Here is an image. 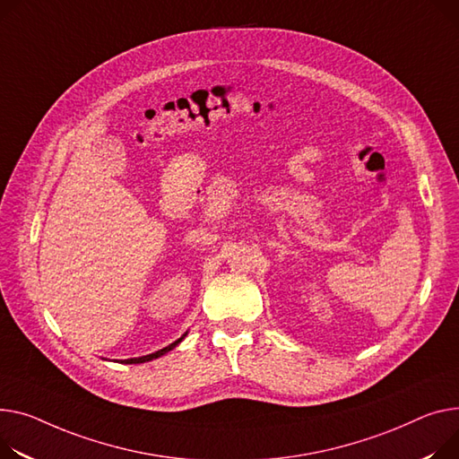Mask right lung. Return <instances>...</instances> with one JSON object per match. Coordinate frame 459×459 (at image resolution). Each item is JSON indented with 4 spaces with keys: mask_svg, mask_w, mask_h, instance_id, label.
<instances>
[{
    "mask_svg": "<svg viewBox=\"0 0 459 459\" xmlns=\"http://www.w3.org/2000/svg\"><path fill=\"white\" fill-rule=\"evenodd\" d=\"M186 335V333H185ZM185 335H182V338H185ZM182 338H178L177 342H173L171 345H168V347H164V349H160V351H157V352H152V354H147V356H142V358H129V359H126V363H143V361H151V359H155V358H159V356H162V354H166L168 351H171V349H175L180 342H182Z\"/></svg>",
    "mask_w": 459,
    "mask_h": 459,
    "instance_id": "add662e5",
    "label": "right lung"
}]
</instances>
